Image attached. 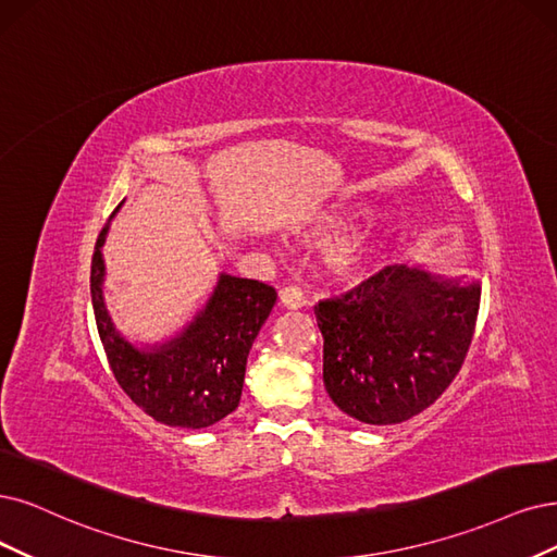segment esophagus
Segmentation results:
<instances>
[{"label": "esophagus", "instance_id": "esophagus-1", "mask_svg": "<svg viewBox=\"0 0 557 557\" xmlns=\"http://www.w3.org/2000/svg\"><path fill=\"white\" fill-rule=\"evenodd\" d=\"M280 302L284 307H289V310H298V307L305 305V294H302L300 286L289 284V286H284V289L280 292Z\"/></svg>", "mask_w": 557, "mask_h": 557}]
</instances>
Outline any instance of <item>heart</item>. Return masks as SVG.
<instances>
[{
	"label": "heart",
	"mask_w": 557,
	"mask_h": 557,
	"mask_svg": "<svg viewBox=\"0 0 557 557\" xmlns=\"http://www.w3.org/2000/svg\"><path fill=\"white\" fill-rule=\"evenodd\" d=\"M367 261H369V250L360 240H344L335 245L331 250V257H327V263H331L333 271L339 275L358 273Z\"/></svg>",
	"instance_id": "heart-1"
}]
</instances>
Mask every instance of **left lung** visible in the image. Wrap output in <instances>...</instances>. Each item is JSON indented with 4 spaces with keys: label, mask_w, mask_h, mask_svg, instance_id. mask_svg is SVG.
<instances>
[{
    "label": "left lung",
    "mask_w": 557,
    "mask_h": 557,
    "mask_svg": "<svg viewBox=\"0 0 557 557\" xmlns=\"http://www.w3.org/2000/svg\"><path fill=\"white\" fill-rule=\"evenodd\" d=\"M482 286L385 265L314 307L323 383L364 424H399L434 404L461 372L475 335Z\"/></svg>",
    "instance_id": "obj_1"
}]
</instances>
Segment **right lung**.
Listing matches in <instances>:
<instances>
[{
    "label": "right lung",
    "mask_w": 557,
    "mask_h": 557,
    "mask_svg": "<svg viewBox=\"0 0 557 557\" xmlns=\"http://www.w3.org/2000/svg\"><path fill=\"white\" fill-rule=\"evenodd\" d=\"M102 226L91 257V302L98 335L112 374L133 404L153 420L203 429L234 413L245 381V362L263 321L275 305V289L259 280L220 275L206 310L185 333L158 351H137L119 337L102 302L100 245Z\"/></svg>",
    "instance_id": "right-lung-1"
}]
</instances>
